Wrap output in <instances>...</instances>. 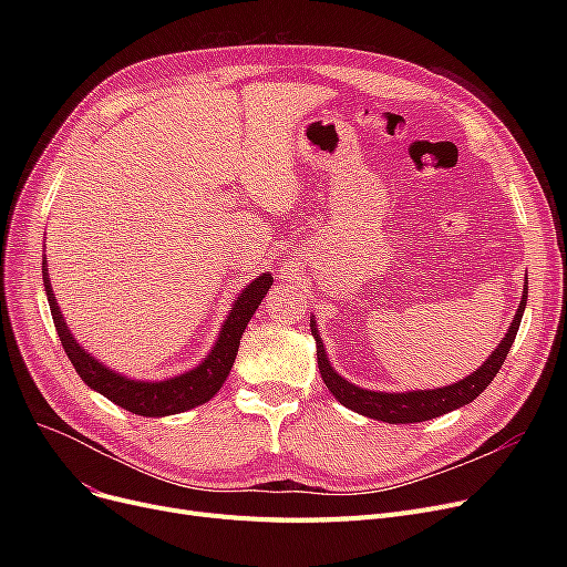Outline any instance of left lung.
<instances>
[{
  "label": "left lung",
  "mask_w": 567,
  "mask_h": 567,
  "mask_svg": "<svg viewBox=\"0 0 567 567\" xmlns=\"http://www.w3.org/2000/svg\"><path fill=\"white\" fill-rule=\"evenodd\" d=\"M526 299H528V280L524 285V293L522 301L517 308V315L513 319V326L505 333V338L501 340V344L492 351L489 359L475 370L473 374H468L466 379L451 383V385H441V389H430V391H406V393H381V391H368V389H359V385L347 381L344 377H340L333 368L329 355H326L323 342L319 338V331L315 329V319L310 321L312 326V336L317 342V365L321 372V379L326 383L336 400L340 404H344L347 409L368 415V419H377L383 423L391 425H406V423H423L430 419H439V415L455 411L468 402H473L478 398L487 385L494 381L496 372L501 370L505 355H508L517 331H519V321L526 308Z\"/></svg>",
  "instance_id": "1"
}]
</instances>
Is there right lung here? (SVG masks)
<instances>
[{
  "label": "right lung",
  "instance_id": "add662e5",
  "mask_svg": "<svg viewBox=\"0 0 567 567\" xmlns=\"http://www.w3.org/2000/svg\"><path fill=\"white\" fill-rule=\"evenodd\" d=\"M43 285H45L56 336H59V340H62V347L69 355V361L73 363L75 372L82 377V381L89 385V389H94L96 393L105 395L110 402H114L116 406H122L131 413L146 415V419H163V415L195 409V406L212 400L223 389V383L234 365L238 342H241L246 326L252 319L255 310L259 308L266 291L271 289L274 278H271V274H261L241 293H238V299L234 301V306L223 323V329L218 333V340H216L214 349L208 351L206 359L197 368L178 374V377L165 379V381L128 379L124 374L105 368L101 361L94 359L92 353L84 351L78 344V340L69 331L62 312H59L56 299L52 293V285L48 278L45 257H43Z\"/></svg>",
  "mask_w": 567,
  "mask_h": 567
}]
</instances>
